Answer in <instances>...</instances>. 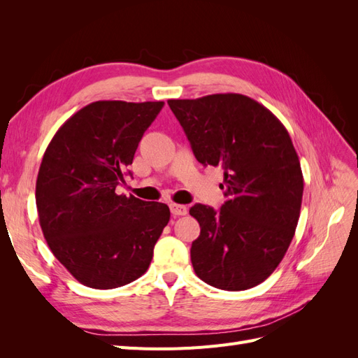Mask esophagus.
Returning <instances> with one entry per match:
<instances>
[{"mask_svg": "<svg viewBox=\"0 0 358 358\" xmlns=\"http://www.w3.org/2000/svg\"><path fill=\"white\" fill-rule=\"evenodd\" d=\"M170 210H171V213L175 215V216H182V215H187L188 213L187 206L176 204V203H171L170 204Z\"/></svg>", "mask_w": 358, "mask_h": 358, "instance_id": "esophagus-1", "label": "esophagus"}]
</instances>
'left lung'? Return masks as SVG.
I'll return each instance as SVG.
<instances>
[{
  "label": "left lung",
  "mask_w": 358,
  "mask_h": 358,
  "mask_svg": "<svg viewBox=\"0 0 358 358\" xmlns=\"http://www.w3.org/2000/svg\"><path fill=\"white\" fill-rule=\"evenodd\" d=\"M167 103L197 161L224 170L229 197L218 212L200 203L189 209L200 224L194 272L227 291L262 284L282 262L301 208V167L287 128L242 94Z\"/></svg>",
  "instance_id": "8db88e82"
}]
</instances>
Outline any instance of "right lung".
Returning a JSON list of instances; mask_svg holds the SVG:
<instances>
[{
    "instance_id": "add662e5",
    "label": "right lung",
    "mask_w": 358,
    "mask_h": 358,
    "mask_svg": "<svg viewBox=\"0 0 358 358\" xmlns=\"http://www.w3.org/2000/svg\"><path fill=\"white\" fill-rule=\"evenodd\" d=\"M162 101H95L76 112L43 155L36 204L52 254L80 284L112 289L142 276L170 220L164 203L116 194Z\"/></svg>"
}]
</instances>
